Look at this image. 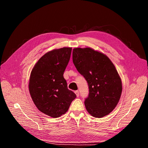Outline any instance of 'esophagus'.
<instances>
[{
    "instance_id": "1",
    "label": "esophagus",
    "mask_w": 148,
    "mask_h": 148,
    "mask_svg": "<svg viewBox=\"0 0 148 148\" xmlns=\"http://www.w3.org/2000/svg\"><path fill=\"white\" fill-rule=\"evenodd\" d=\"M74 92H75V95H76V96H77V97H79V91H77V90H76V91H75Z\"/></svg>"
}]
</instances>
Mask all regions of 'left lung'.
<instances>
[{
    "instance_id": "8db88e82",
    "label": "left lung",
    "mask_w": 148,
    "mask_h": 148,
    "mask_svg": "<svg viewBox=\"0 0 148 148\" xmlns=\"http://www.w3.org/2000/svg\"><path fill=\"white\" fill-rule=\"evenodd\" d=\"M73 60L88 85V97L84 102L87 111L94 117L108 115L117 105L122 91L114 64L106 55L90 47L74 49Z\"/></svg>"
}]
</instances>
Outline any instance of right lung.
Instances as JSON below:
<instances>
[{"label":"right lung","instance_id":"obj_1","mask_svg":"<svg viewBox=\"0 0 148 148\" xmlns=\"http://www.w3.org/2000/svg\"><path fill=\"white\" fill-rule=\"evenodd\" d=\"M71 50V47H63L47 52L31 73L29 90L33 102L40 112L53 118L67 112L76 98L63 77Z\"/></svg>","mask_w":148,"mask_h":148}]
</instances>
